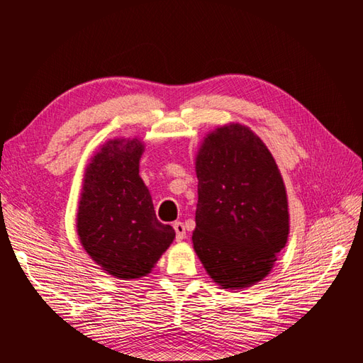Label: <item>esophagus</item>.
I'll return each instance as SVG.
<instances>
[{
  "label": "esophagus",
  "mask_w": 363,
  "mask_h": 363,
  "mask_svg": "<svg viewBox=\"0 0 363 363\" xmlns=\"http://www.w3.org/2000/svg\"><path fill=\"white\" fill-rule=\"evenodd\" d=\"M173 228H174V233H176V240L182 242L184 237H186V226H184L181 221H176Z\"/></svg>",
  "instance_id": "34e87169"
}]
</instances>
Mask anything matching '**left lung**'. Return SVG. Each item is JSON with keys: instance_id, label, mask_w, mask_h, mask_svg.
<instances>
[{"instance_id": "obj_1", "label": "left lung", "mask_w": 363, "mask_h": 363, "mask_svg": "<svg viewBox=\"0 0 363 363\" xmlns=\"http://www.w3.org/2000/svg\"><path fill=\"white\" fill-rule=\"evenodd\" d=\"M195 172L196 256L218 287H251L289 240L287 190L276 160L248 126L228 123L206 134Z\"/></svg>"}]
</instances>
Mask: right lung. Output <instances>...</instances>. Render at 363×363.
Here are the masks:
<instances>
[{
  "mask_svg": "<svg viewBox=\"0 0 363 363\" xmlns=\"http://www.w3.org/2000/svg\"><path fill=\"white\" fill-rule=\"evenodd\" d=\"M145 143L111 138L84 172L76 229L82 248L115 279H140L174 240V229L156 218L148 187L138 174Z\"/></svg>",
  "mask_w": 363,
  "mask_h": 363,
  "instance_id": "obj_1",
  "label": "right lung"
}]
</instances>
